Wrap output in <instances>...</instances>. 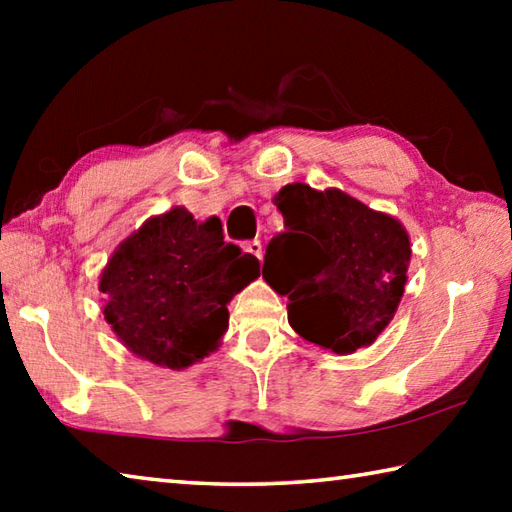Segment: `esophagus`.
Segmentation results:
<instances>
[{"label": "esophagus", "instance_id": "obj_1", "mask_svg": "<svg viewBox=\"0 0 512 512\" xmlns=\"http://www.w3.org/2000/svg\"><path fill=\"white\" fill-rule=\"evenodd\" d=\"M244 250H246V253L253 255V257L262 259V244H259L257 239H253V241H244Z\"/></svg>", "mask_w": 512, "mask_h": 512}]
</instances>
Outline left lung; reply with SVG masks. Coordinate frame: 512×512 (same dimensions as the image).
I'll return each mask as SVG.
<instances>
[{
    "mask_svg": "<svg viewBox=\"0 0 512 512\" xmlns=\"http://www.w3.org/2000/svg\"><path fill=\"white\" fill-rule=\"evenodd\" d=\"M284 232L266 246L262 275L289 298V323L336 354L375 343L404 296L409 232L341 189L284 185Z\"/></svg>",
    "mask_w": 512,
    "mask_h": 512,
    "instance_id": "obj_1",
    "label": "left lung"
}]
</instances>
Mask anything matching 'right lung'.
<instances>
[{
	"label": "right lung",
	"instance_id": "obj_1",
	"mask_svg": "<svg viewBox=\"0 0 512 512\" xmlns=\"http://www.w3.org/2000/svg\"><path fill=\"white\" fill-rule=\"evenodd\" d=\"M259 277V262L223 241L221 221L185 207L151 216L108 259L99 291L119 341L140 359L180 370L219 348L228 302Z\"/></svg>",
	"mask_w": 512,
	"mask_h": 512
}]
</instances>
